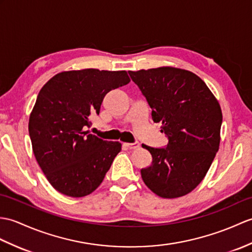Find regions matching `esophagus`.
I'll return each instance as SVG.
<instances>
[{
  "label": "esophagus",
  "mask_w": 252,
  "mask_h": 252,
  "mask_svg": "<svg viewBox=\"0 0 252 252\" xmlns=\"http://www.w3.org/2000/svg\"><path fill=\"white\" fill-rule=\"evenodd\" d=\"M126 147L128 148V149H136V148H138L139 147V143L138 142H134V143H126V144H125Z\"/></svg>",
  "instance_id": "obj_1"
}]
</instances>
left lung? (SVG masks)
<instances>
[{"mask_svg": "<svg viewBox=\"0 0 252 252\" xmlns=\"http://www.w3.org/2000/svg\"><path fill=\"white\" fill-rule=\"evenodd\" d=\"M168 143L144 145L153 156L140 169L145 185L164 198L188 194L205 177L219 149L222 113L204 81L189 71L158 67L128 72Z\"/></svg>", "mask_w": 252, "mask_h": 252, "instance_id": "8db88e82", "label": "left lung"}]
</instances>
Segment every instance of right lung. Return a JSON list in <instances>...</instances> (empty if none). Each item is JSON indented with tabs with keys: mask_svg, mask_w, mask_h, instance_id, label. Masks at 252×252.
Listing matches in <instances>:
<instances>
[{
	"mask_svg": "<svg viewBox=\"0 0 252 252\" xmlns=\"http://www.w3.org/2000/svg\"><path fill=\"white\" fill-rule=\"evenodd\" d=\"M128 83L126 71L87 68L57 74L40 89L29 134L39 167L62 194L81 197L101 185L121 144L103 140L87 128L105 95Z\"/></svg>",
	"mask_w": 252,
	"mask_h": 252,
	"instance_id": "right-lung-1",
	"label": "right lung"
}]
</instances>
